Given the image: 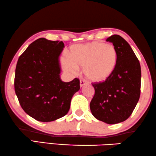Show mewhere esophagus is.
<instances>
[{
    "instance_id": "obj_1",
    "label": "esophagus",
    "mask_w": 156,
    "mask_h": 156,
    "mask_svg": "<svg viewBox=\"0 0 156 156\" xmlns=\"http://www.w3.org/2000/svg\"><path fill=\"white\" fill-rule=\"evenodd\" d=\"M87 82H86V81L84 80H80V87H82L83 85H85Z\"/></svg>"
}]
</instances>
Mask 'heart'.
<instances>
[{"label":"heart","mask_w":156,"mask_h":156,"mask_svg":"<svg viewBox=\"0 0 156 156\" xmlns=\"http://www.w3.org/2000/svg\"><path fill=\"white\" fill-rule=\"evenodd\" d=\"M69 56L62 58L65 69L76 73L77 67H83L86 77L94 82H103L113 74L117 64V52L112 44L94 41L70 47Z\"/></svg>","instance_id":"1"}]
</instances>
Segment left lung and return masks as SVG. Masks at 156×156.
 Wrapping results in <instances>:
<instances>
[{
    "label": "left lung",
    "mask_w": 156,
    "mask_h": 156,
    "mask_svg": "<svg viewBox=\"0 0 156 156\" xmlns=\"http://www.w3.org/2000/svg\"><path fill=\"white\" fill-rule=\"evenodd\" d=\"M106 41L116 48L117 64L109 79L92 83L95 94L90 109L97 119L113 125L125 121L136 107L141 93V72L138 58L122 37L114 34Z\"/></svg>",
    "instance_id": "8db88e82"
}]
</instances>
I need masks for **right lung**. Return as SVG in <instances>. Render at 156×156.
Returning <instances> with one entry per match:
<instances>
[{"label":"right lung","mask_w":156,"mask_h":156,"mask_svg":"<svg viewBox=\"0 0 156 156\" xmlns=\"http://www.w3.org/2000/svg\"><path fill=\"white\" fill-rule=\"evenodd\" d=\"M65 47L59 41L40 38L29 45L17 60L15 91L24 111L40 122L65 116L73 95L80 89V80H60L59 56Z\"/></svg>","instance_id":"obj_1"}]
</instances>
